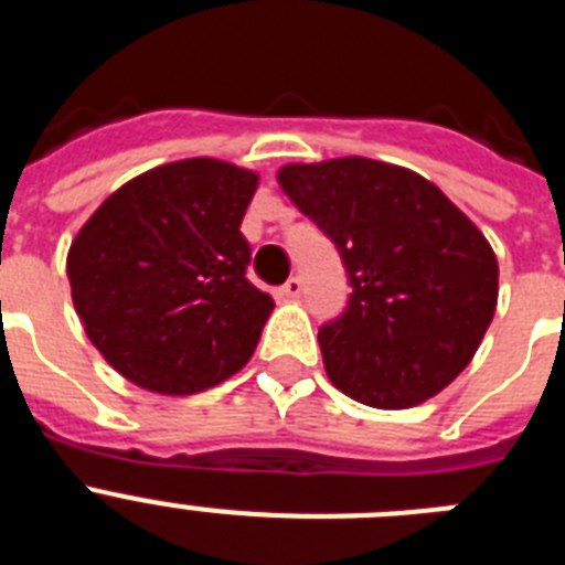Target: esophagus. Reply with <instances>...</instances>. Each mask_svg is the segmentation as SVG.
I'll use <instances>...</instances> for the list:
<instances>
[{
  "label": "esophagus",
  "instance_id": "34e87169",
  "mask_svg": "<svg viewBox=\"0 0 565 565\" xmlns=\"http://www.w3.org/2000/svg\"><path fill=\"white\" fill-rule=\"evenodd\" d=\"M279 294H282V297H286V299H297L299 294H302V282H299L297 277H291L286 282V286L279 288Z\"/></svg>",
  "mask_w": 565,
  "mask_h": 565
}]
</instances>
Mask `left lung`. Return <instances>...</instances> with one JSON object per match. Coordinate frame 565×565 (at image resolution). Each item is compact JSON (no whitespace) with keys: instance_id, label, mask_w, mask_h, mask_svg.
<instances>
[{"instance_id":"8db88e82","label":"left lung","mask_w":565,"mask_h":565,"mask_svg":"<svg viewBox=\"0 0 565 565\" xmlns=\"http://www.w3.org/2000/svg\"><path fill=\"white\" fill-rule=\"evenodd\" d=\"M277 181L337 243L353 294L319 331L328 379L379 411L441 393L498 308V257L433 181L362 154L286 163Z\"/></svg>"}]
</instances>
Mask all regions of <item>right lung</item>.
Segmentation results:
<instances>
[{
	"instance_id": "1",
	"label": "right lung",
	"mask_w": 565,
	"mask_h": 565,
	"mask_svg": "<svg viewBox=\"0 0 565 565\" xmlns=\"http://www.w3.org/2000/svg\"><path fill=\"white\" fill-rule=\"evenodd\" d=\"M259 174L217 158L154 167L115 189L67 252L84 333L113 371L192 396L243 371L274 299L246 279L239 232Z\"/></svg>"
}]
</instances>
